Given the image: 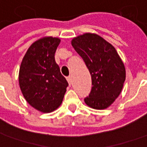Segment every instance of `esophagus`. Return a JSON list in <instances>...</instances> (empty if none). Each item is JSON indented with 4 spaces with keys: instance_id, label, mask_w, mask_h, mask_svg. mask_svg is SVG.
<instances>
[{
    "instance_id": "1",
    "label": "esophagus",
    "mask_w": 147,
    "mask_h": 147,
    "mask_svg": "<svg viewBox=\"0 0 147 147\" xmlns=\"http://www.w3.org/2000/svg\"><path fill=\"white\" fill-rule=\"evenodd\" d=\"M66 80H67V81H68L69 84H72V78H71V77H68V78H66Z\"/></svg>"
}]
</instances>
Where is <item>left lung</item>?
<instances>
[{"instance_id":"left-lung-1","label":"left lung","mask_w":147,"mask_h":147,"mask_svg":"<svg viewBox=\"0 0 147 147\" xmlns=\"http://www.w3.org/2000/svg\"><path fill=\"white\" fill-rule=\"evenodd\" d=\"M86 64L92 77V90L84 98L88 107L103 110L121 92L126 73L125 65L112 45L96 34L86 33L71 41Z\"/></svg>"}]
</instances>
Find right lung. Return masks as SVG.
<instances>
[{"label": "right lung", "instance_id": "1", "mask_svg": "<svg viewBox=\"0 0 147 147\" xmlns=\"http://www.w3.org/2000/svg\"><path fill=\"white\" fill-rule=\"evenodd\" d=\"M59 43L57 37L37 40L28 49L19 69L22 95L31 107L42 113L52 112L60 106L68 86L55 60Z\"/></svg>", "mask_w": 147, "mask_h": 147}]
</instances>
